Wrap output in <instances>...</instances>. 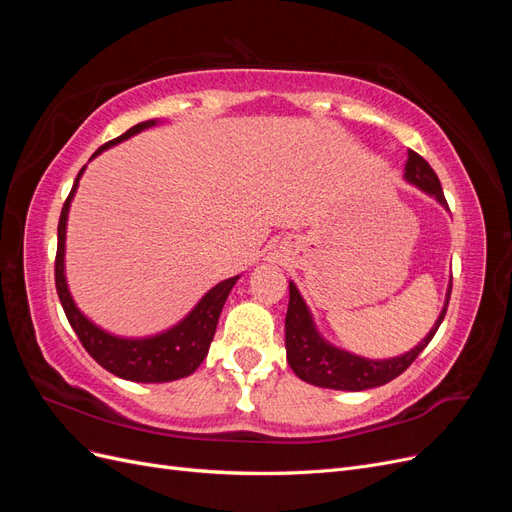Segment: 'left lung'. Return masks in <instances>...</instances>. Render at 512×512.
Returning <instances> with one entry per match:
<instances>
[{"mask_svg": "<svg viewBox=\"0 0 512 512\" xmlns=\"http://www.w3.org/2000/svg\"><path fill=\"white\" fill-rule=\"evenodd\" d=\"M404 170H406L404 179L408 183L416 185L418 190L433 196L444 209H448L440 179L436 173H433V168L427 164V160H423L416 151L410 149ZM288 288H290V301H288V314H286V359L294 374H297L301 380L314 386H322V389H335V391L374 389V386H382L386 382H391L393 378H397L399 374H404L416 356L427 348L431 337L436 335L438 327L446 316L448 299H451V284H448L442 312L421 344L414 346L406 354L393 356V359L374 361L329 344L327 339L318 333L314 318L309 314V307L305 305L301 292L297 290V286H294V282H290Z\"/></svg>", "mask_w": 512, "mask_h": 512, "instance_id": "obj_1", "label": "left lung"}]
</instances>
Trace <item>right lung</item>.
Returning a JSON list of instances; mask_svg holds the SVG:
<instances>
[{"label":"right lung","mask_w":512,"mask_h":512,"mask_svg":"<svg viewBox=\"0 0 512 512\" xmlns=\"http://www.w3.org/2000/svg\"><path fill=\"white\" fill-rule=\"evenodd\" d=\"M158 119L141 121L132 126L126 134H121L113 141L104 143L91 160L104 149H111L113 145L128 141L130 136L143 132L151 126H156ZM85 173V166L79 170L74 179L70 196L66 198L64 209L59 215L57 226V256H55V286L61 307L68 316L70 327L79 335L83 348L94 356V361L100 363L106 371L132 382H170L190 376L196 367L205 361L209 346L213 342L215 327H218V318L222 314V307L228 299L232 286L237 284L239 275L228 277V280L215 284L203 299L196 303L192 312L185 316L175 327L162 331L151 337H119L100 329L98 324L91 322L79 307H76L72 294L66 282V226H68V211L70 203L79 188V181Z\"/></svg>","instance_id":"1"}]
</instances>
